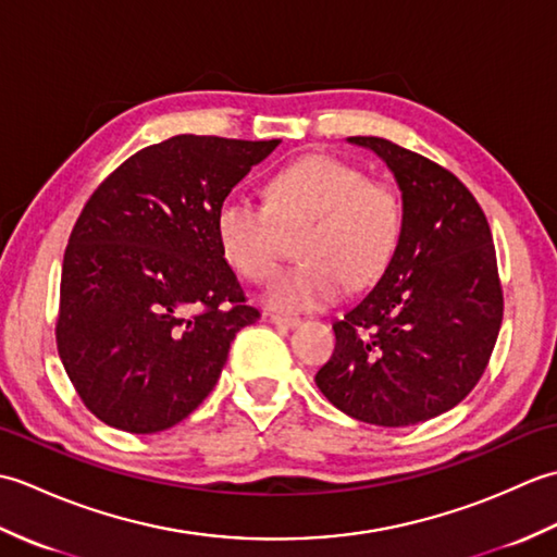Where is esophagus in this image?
<instances>
[{
  "label": "esophagus",
  "mask_w": 557,
  "mask_h": 557,
  "mask_svg": "<svg viewBox=\"0 0 557 557\" xmlns=\"http://www.w3.org/2000/svg\"><path fill=\"white\" fill-rule=\"evenodd\" d=\"M270 323L272 325H277V327H285V330H289V327H297V325H301V318H297V315H270Z\"/></svg>",
  "instance_id": "34e87169"
}]
</instances>
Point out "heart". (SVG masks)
<instances>
[{
  "instance_id": "obj_1",
  "label": "heart",
  "mask_w": 557,
  "mask_h": 557,
  "mask_svg": "<svg viewBox=\"0 0 557 557\" xmlns=\"http://www.w3.org/2000/svg\"><path fill=\"white\" fill-rule=\"evenodd\" d=\"M304 227V258L270 282L265 304L275 311H315L351 287H366L393 260L405 208L393 186L369 182L359 168L309 156L268 182L265 206L232 194L215 212L224 260L251 282H265L282 258V232Z\"/></svg>"
}]
</instances>
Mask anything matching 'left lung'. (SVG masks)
<instances>
[{
  "label": "left lung",
  "mask_w": 557,
  "mask_h": 557,
  "mask_svg": "<svg viewBox=\"0 0 557 557\" xmlns=\"http://www.w3.org/2000/svg\"><path fill=\"white\" fill-rule=\"evenodd\" d=\"M395 174L405 227L383 277L333 323L335 351L315 385L347 417L411 425L457 407L488 366L503 323L493 234L453 172L375 136Z\"/></svg>",
  "instance_id": "1"
}]
</instances>
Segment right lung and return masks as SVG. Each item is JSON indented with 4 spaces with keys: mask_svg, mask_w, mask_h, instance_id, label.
Masks as SVG:
<instances>
[{
    "mask_svg": "<svg viewBox=\"0 0 557 557\" xmlns=\"http://www.w3.org/2000/svg\"><path fill=\"white\" fill-rule=\"evenodd\" d=\"M280 140L182 134L104 180L69 236L57 349L78 397L126 433L184 421L260 313L224 260L215 212Z\"/></svg>",
    "mask_w": 557,
    "mask_h": 557,
    "instance_id": "right-lung-1",
    "label": "right lung"
}]
</instances>
